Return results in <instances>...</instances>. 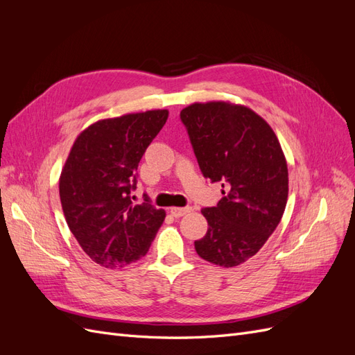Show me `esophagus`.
<instances>
[{
  "mask_svg": "<svg viewBox=\"0 0 355 355\" xmlns=\"http://www.w3.org/2000/svg\"><path fill=\"white\" fill-rule=\"evenodd\" d=\"M191 210H192V207H189V206H187V207H171L170 213H171V216L182 218V216H185L187 213H189Z\"/></svg>",
  "mask_w": 355,
  "mask_h": 355,
  "instance_id": "34e87169",
  "label": "esophagus"
}]
</instances>
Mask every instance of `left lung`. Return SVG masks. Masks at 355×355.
<instances>
[{
  "label": "left lung",
  "mask_w": 355,
  "mask_h": 355,
  "mask_svg": "<svg viewBox=\"0 0 355 355\" xmlns=\"http://www.w3.org/2000/svg\"><path fill=\"white\" fill-rule=\"evenodd\" d=\"M204 178L222 182L218 206L202 209L209 230L200 257L232 268L250 259L286 209L288 171L280 142L262 116L230 102L192 103L180 111Z\"/></svg>",
  "instance_id": "8db88e82"
}]
</instances>
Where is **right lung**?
<instances>
[{"label":"right lung","instance_id":"right-lung-1","mask_svg":"<svg viewBox=\"0 0 355 355\" xmlns=\"http://www.w3.org/2000/svg\"><path fill=\"white\" fill-rule=\"evenodd\" d=\"M167 110L106 118L75 139L59 179L63 214L90 259L121 268L146 254L166 211L149 198L133 204L137 166L159 133Z\"/></svg>","mask_w":355,"mask_h":355}]
</instances>
